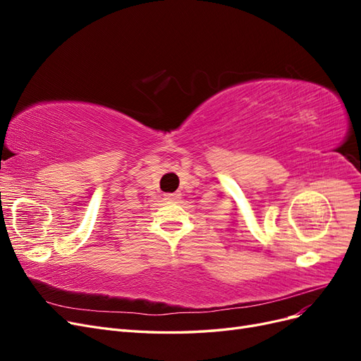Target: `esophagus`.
I'll list each match as a JSON object with an SVG mask.
<instances>
[{"label":"esophagus","instance_id":"1","mask_svg":"<svg viewBox=\"0 0 361 361\" xmlns=\"http://www.w3.org/2000/svg\"><path fill=\"white\" fill-rule=\"evenodd\" d=\"M179 192H169V194H164V199L166 200H169V202H174V200H178L179 199Z\"/></svg>","mask_w":361,"mask_h":361}]
</instances>
